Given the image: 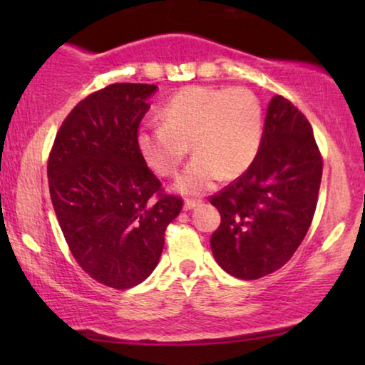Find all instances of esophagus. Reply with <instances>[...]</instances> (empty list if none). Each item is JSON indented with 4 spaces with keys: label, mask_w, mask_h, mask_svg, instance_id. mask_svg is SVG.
<instances>
[{
    "label": "esophagus",
    "mask_w": 365,
    "mask_h": 365,
    "mask_svg": "<svg viewBox=\"0 0 365 365\" xmlns=\"http://www.w3.org/2000/svg\"><path fill=\"white\" fill-rule=\"evenodd\" d=\"M199 204H201V201H196V199H186V201H184V209H186V211H191V209L197 207Z\"/></svg>",
    "instance_id": "obj_1"
}]
</instances>
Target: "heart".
<instances>
[{"mask_svg": "<svg viewBox=\"0 0 365 365\" xmlns=\"http://www.w3.org/2000/svg\"><path fill=\"white\" fill-rule=\"evenodd\" d=\"M161 123L138 133V148L159 176H174L187 153L189 163L176 187L199 194L219 178H237L256 159L262 141V108L247 88L187 86L168 99Z\"/></svg>", "mask_w": 365, "mask_h": 365, "instance_id": "heart-1", "label": "heart"}]
</instances>
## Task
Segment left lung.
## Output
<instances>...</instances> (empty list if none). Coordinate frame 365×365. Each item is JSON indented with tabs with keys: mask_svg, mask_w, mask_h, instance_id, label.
I'll use <instances>...</instances> for the list:
<instances>
[{
	"mask_svg": "<svg viewBox=\"0 0 365 365\" xmlns=\"http://www.w3.org/2000/svg\"><path fill=\"white\" fill-rule=\"evenodd\" d=\"M321 178L322 156L307 118L274 96L254 163L211 197L221 214L211 236L219 266L246 281L281 269L309 231Z\"/></svg>",
	"mask_w": 365,
	"mask_h": 365,
	"instance_id": "obj_1",
	"label": "left lung"
}]
</instances>
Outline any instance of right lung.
I'll return each mask as SVG.
<instances>
[{
    "label": "right lung",
    "instance_id": "1",
    "mask_svg": "<svg viewBox=\"0 0 365 365\" xmlns=\"http://www.w3.org/2000/svg\"><path fill=\"white\" fill-rule=\"evenodd\" d=\"M156 84L116 83L89 94L64 119L48 159L54 212L76 262L114 289L158 266L182 199L164 194L138 148Z\"/></svg>",
    "mask_w": 365,
    "mask_h": 365
}]
</instances>
